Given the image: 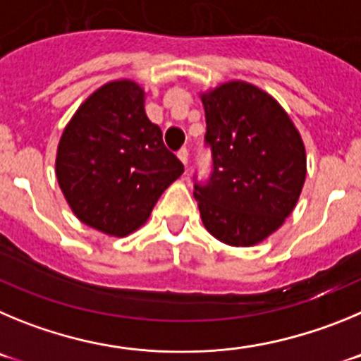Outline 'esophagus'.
<instances>
[{"instance_id":"34e87169","label":"esophagus","mask_w":361,"mask_h":361,"mask_svg":"<svg viewBox=\"0 0 361 361\" xmlns=\"http://www.w3.org/2000/svg\"><path fill=\"white\" fill-rule=\"evenodd\" d=\"M178 158H180L181 164L187 167V165H188V151H187V149H181V151H178Z\"/></svg>"}]
</instances>
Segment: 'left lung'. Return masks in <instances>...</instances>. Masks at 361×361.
<instances>
[{"label": "left lung", "mask_w": 361, "mask_h": 361, "mask_svg": "<svg viewBox=\"0 0 361 361\" xmlns=\"http://www.w3.org/2000/svg\"><path fill=\"white\" fill-rule=\"evenodd\" d=\"M214 173L196 185L201 221L217 241L255 246L284 225L306 181V147L281 104L255 84L201 92Z\"/></svg>", "instance_id": "8db88e82"}]
</instances>
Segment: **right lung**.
<instances>
[{
  "instance_id": "1",
  "label": "right lung",
  "mask_w": 361,
  "mask_h": 361,
  "mask_svg": "<svg viewBox=\"0 0 361 361\" xmlns=\"http://www.w3.org/2000/svg\"><path fill=\"white\" fill-rule=\"evenodd\" d=\"M145 95L136 80L106 82L77 108L57 145L55 176L68 207L106 235L126 237L145 225L183 174L147 118Z\"/></svg>"
}]
</instances>
